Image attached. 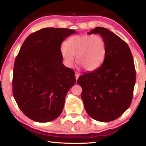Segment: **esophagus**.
<instances>
[{"label":"esophagus","mask_w":146,"mask_h":146,"mask_svg":"<svg viewBox=\"0 0 146 146\" xmlns=\"http://www.w3.org/2000/svg\"><path fill=\"white\" fill-rule=\"evenodd\" d=\"M79 76H80V74L78 73H75V76H76V80H77L78 78L79 77Z\"/></svg>","instance_id":"34e87169"}]
</instances>
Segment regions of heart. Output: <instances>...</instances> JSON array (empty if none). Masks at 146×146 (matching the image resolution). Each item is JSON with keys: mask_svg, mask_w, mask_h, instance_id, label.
<instances>
[{"mask_svg": "<svg viewBox=\"0 0 146 146\" xmlns=\"http://www.w3.org/2000/svg\"><path fill=\"white\" fill-rule=\"evenodd\" d=\"M60 53L64 63L72 66L74 56L78 65L88 71L100 67L106 55V44L98 35H76L69 38L60 47Z\"/></svg>", "mask_w": 146, "mask_h": 146, "instance_id": "heart-1", "label": "heart"}]
</instances>
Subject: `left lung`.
I'll return each instance as SVG.
<instances>
[{
  "mask_svg": "<svg viewBox=\"0 0 146 146\" xmlns=\"http://www.w3.org/2000/svg\"><path fill=\"white\" fill-rule=\"evenodd\" d=\"M100 34L106 44V55L97 70L80 76L81 98L90 117L108 122L120 117L131 103L136 82L134 60L129 46L109 29L97 27L88 34Z\"/></svg>",
  "mask_w": 146,
  "mask_h": 146,
  "instance_id": "1",
  "label": "left lung"
}]
</instances>
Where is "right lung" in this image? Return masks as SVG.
<instances>
[{"label": "right lung", "instance_id": "1", "mask_svg": "<svg viewBox=\"0 0 146 146\" xmlns=\"http://www.w3.org/2000/svg\"><path fill=\"white\" fill-rule=\"evenodd\" d=\"M76 32L67 28H46L24 40L15 61L13 94L26 117L38 122L56 119L65 98L75 85V72L62 64L60 46Z\"/></svg>", "mask_w": 146, "mask_h": 146}]
</instances>
